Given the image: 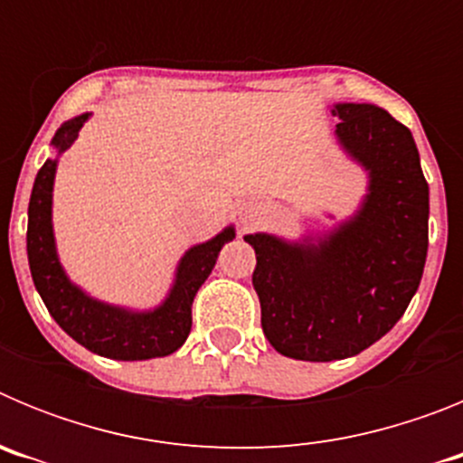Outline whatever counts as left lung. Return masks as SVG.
Wrapping results in <instances>:
<instances>
[{"instance_id": "left-lung-1", "label": "left lung", "mask_w": 463, "mask_h": 463, "mask_svg": "<svg viewBox=\"0 0 463 463\" xmlns=\"http://www.w3.org/2000/svg\"><path fill=\"white\" fill-rule=\"evenodd\" d=\"M336 141L369 185L336 227L297 241L257 232L252 285L261 329L278 353L301 362L354 357L406 313L429 248V185L415 138L375 104L331 106Z\"/></svg>"}]
</instances>
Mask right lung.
<instances>
[{
    "label": "right lung",
    "instance_id": "1",
    "mask_svg": "<svg viewBox=\"0 0 463 463\" xmlns=\"http://www.w3.org/2000/svg\"><path fill=\"white\" fill-rule=\"evenodd\" d=\"M92 113H80L64 122L52 137L57 157H48L39 169L27 208V260L32 280L52 320L90 353L120 362L166 357L187 341L192 329V301L196 289L211 276L222 245L236 239L234 224L203 243L192 245L178 260L174 282L165 301L155 308L138 310L94 298L64 271L57 255L52 229V185L57 159L79 138L80 127Z\"/></svg>",
    "mask_w": 463,
    "mask_h": 463
}]
</instances>
